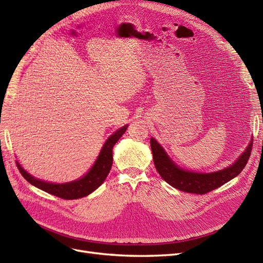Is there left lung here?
<instances>
[{
	"instance_id": "left-lung-1",
	"label": "left lung",
	"mask_w": 263,
	"mask_h": 263,
	"mask_svg": "<svg viewBox=\"0 0 263 263\" xmlns=\"http://www.w3.org/2000/svg\"><path fill=\"white\" fill-rule=\"evenodd\" d=\"M150 146L153 150L156 169L166 183L183 192L202 195L225 184L242 171L249 160L252 150V141L233 165L213 173H195L180 169L171 161L162 147L154 138L150 139Z\"/></svg>"
}]
</instances>
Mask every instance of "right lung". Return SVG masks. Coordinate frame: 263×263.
Returning a JSON list of instances; mask_svg holds the SVG:
<instances>
[{
	"label": "right lung",
	"mask_w": 263,
	"mask_h": 263,
	"mask_svg": "<svg viewBox=\"0 0 263 263\" xmlns=\"http://www.w3.org/2000/svg\"><path fill=\"white\" fill-rule=\"evenodd\" d=\"M126 129L127 126L122 127L121 129H118L106 140L94 165L86 173V176H84L80 180L65 183V184H53V183L44 182L42 180L31 177L30 174H28L22 168L18 162L16 163V165L20 172L22 173V176L36 187L54 196L63 198V200H77V198L89 195L104 182L113 164V147L117 140L123 136Z\"/></svg>",
	"instance_id": "add662e5"
}]
</instances>
